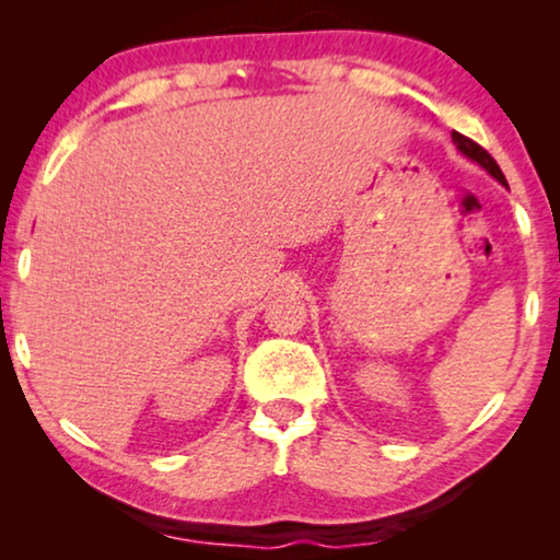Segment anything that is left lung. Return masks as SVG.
I'll use <instances>...</instances> for the list:
<instances>
[{
  "instance_id": "8db88e82",
  "label": "left lung",
  "mask_w": 560,
  "mask_h": 560,
  "mask_svg": "<svg viewBox=\"0 0 560 560\" xmlns=\"http://www.w3.org/2000/svg\"><path fill=\"white\" fill-rule=\"evenodd\" d=\"M451 137H454V144H456L458 150L464 152L466 158L474 160V163H479L481 167H485L487 173H492L494 178L502 183V186H508V180H504V175H502V171H500V165L494 163V158L489 155V152H487L485 148H481V144H477L474 140H469V137H464V135H458V132H454Z\"/></svg>"
}]
</instances>
